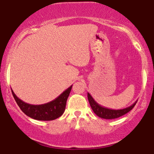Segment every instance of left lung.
Here are the masks:
<instances>
[{
  "label": "left lung",
  "instance_id": "obj_1",
  "mask_svg": "<svg viewBox=\"0 0 154 154\" xmlns=\"http://www.w3.org/2000/svg\"><path fill=\"white\" fill-rule=\"evenodd\" d=\"M87 97H88V100L90 106H91L92 109L94 112L95 114L99 116V117L105 119H114L124 116L126 113L130 112L137 103V101H136L131 106L122 109H109V108L102 106L101 105L97 103L89 93H87Z\"/></svg>",
  "mask_w": 154,
  "mask_h": 154
}]
</instances>
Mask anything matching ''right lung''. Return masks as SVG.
Here are the masks:
<instances>
[{
  "mask_svg": "<svg viewBox=\"0 0 154 154\" xmlns=\"http://www.w3.org/2000/svg\"><path fill=\"white\" fill-rule=\"evenodd\" d=\"M72 85L54 100L42 105H32L25 103L16 96L13 90L11 91L19 107L27 116L35 120L51 121L59 118L64 112L66 103Z\"/></svg>",
  "mask_w": 154,
  "mask_h": 154,
  "instance_id": "right-lung-1",
  "label": "right lung"
}]
</instances>
